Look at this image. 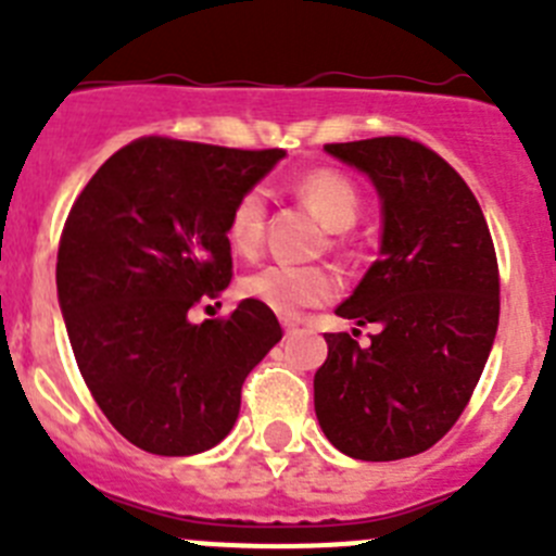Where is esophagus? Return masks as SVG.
<instances>
[{
  "label": "esophagus",
  "instance_id": "1",
  "mask_svg": "<svg viewBox=\"0 0 556 556\" xmlns=\"http://www.w3.org/2000/svg\"><path fill=\"white\" fill-rule=\"evenodd\" d=\"M281 326H283V331H287V333H294V331H298V323L289 320V317H283Z\"/></svg>",
  "mask_w": 556,
  "mask_h": 556
}]
</instances>
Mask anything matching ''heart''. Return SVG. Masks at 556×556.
Instances as JSON below:
<instances>
[{"label": "heart", "mask_w": 556, "mask_h": 556, "mask_svg": "<svg viewBox=\"0 0 556 556\" xmlns=\"http://www.w3.org/2000/svg\"><path fill=\"white\" fill-rule=\"evenodd\" d=\"M292 191L294 198L312 208L331 230L351 228L362 211V191L356 180L333 166H314L298 175ZM264 228H267V194L253 186V189H244L230 205L225 236L236 253L253 255L262 248ZM242 292L250 301H258L273 312L292 317L303 308L331 303L339 294V278L328 267L269 264V267L244 275Z\"/></svg>", "instance_id": "1"}]
</instances>
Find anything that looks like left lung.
<instances>
[{"mask_svg": "<svg viewBox=\"0 0 556 556\" xmlns=\"http://www.w3.org/2000/svg\"><path fill=\"white\" fill-rule=\"evenodd\" d=\"M367 172L384 200L381 255L337 308L378 323L326 333L314 412L342 454L392 462L440 443L468 406L498 331L501 278L493 236L459 172L420 141L378 136L326 144Z\"/></svg>", "mask_w": 556, "mask_h": 556, "instance_id": "obj_1", "label": "left lung"}]
</instances>
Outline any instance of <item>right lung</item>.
<instances>
[{
	"label": "right lung",
	"instance_id": "right-lung-1",
	"mask_svg": "<svg viewBox=\"0 0 556 556\" xmlns=\"http://www.w3.org/2000/svg\"><path fill=\"white\" fill-rule=\"evenodd\" d=\"M283 155L144 136L113 152L68 211L55 273L68 342L102 415L136 448H214L248 372L281 342L273 308L250 298L200 326L189 312L228 289L230 205Z\"/></svg>",
	"mask_w": 556,
	"mask_h": 556
}]
</instances>
